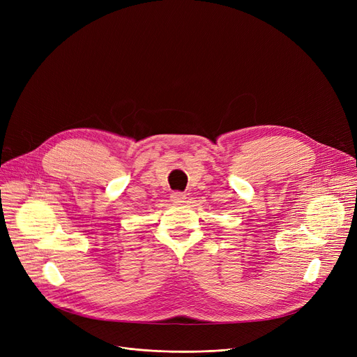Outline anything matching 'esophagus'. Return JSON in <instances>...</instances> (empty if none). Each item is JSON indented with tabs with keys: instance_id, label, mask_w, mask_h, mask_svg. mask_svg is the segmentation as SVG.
I'll return each instance as SVG.
<instances>
[{
	"instance_id": "1",
	"label": "esophagus",
	"mask_w": 357,
	"mask_h": 357,
	"mask_svg": "<svg viewBox=\"0 0 357 357\" xmlns=\"http://www.w3.org/2000/svg\"><path fill=\"white\" fill-rule=\"evenodd\" d=\"M185 199H186V193H183V192H172L171 193V201L172 202L181 204V202H185Z\"/></svg>"
}]
</instances>
